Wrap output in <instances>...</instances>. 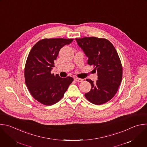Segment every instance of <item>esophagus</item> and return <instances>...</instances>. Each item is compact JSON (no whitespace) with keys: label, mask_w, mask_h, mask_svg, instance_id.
<instances>
[{"label":"esophagus","mask_w":147,"mask_h":147,"mask_svg":"<svg viewBox=\"0 0 147 147\" xmlns=\"http://www.w3.org/2000/svg\"><path fill=\"white\" fill-rule=\"evenodd\" d=\"M74 81H77V82H82V79H81V78H77V77H76V78H74Z\"/></svg>","instance_id":"obj_1"}]
</instances>
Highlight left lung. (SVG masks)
Here are the masks:
<instances>
[{
	"mask_svg": "<svg viewBox=\"0 0 147 147\" xmlns=\"http://www.w3.org/2000/svg\"><path fill=\"white\" fill-rule=\"evenodd\" d=\"M78 45L88 58V64L95 67L96 82L86 79L92 86L85 94L90 103L100 105L110 100L118 91L122 78V66L113 44L106 38L86 37L76 38Z\"/></svg>",
	"mask_w": 147,
	"mask_h": 147,
	"instance_id": "1",
	"label": "left lung"
}]
</instances>
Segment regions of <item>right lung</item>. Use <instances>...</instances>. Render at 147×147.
Instances as JSON below:
<instances>
[{
	"mask_svg": "<svg viewBox=\"0 0 147 147\" xmlns=\"http://www.w3.org/2000/svg\"><path fill=\"white\" fill-rule=\"evenodd\" d=\"M73 38H44L31 49L24 71L26 85L34 98L51 106L58 102L73 81L71 77L61 78L51 73L61 49Z\"/></svg>",
	"mask_w": 147,
	"mask_h": 147,
	"instance_id": "right-lung-1",
	"label": "right lung"
}]
</instances>
